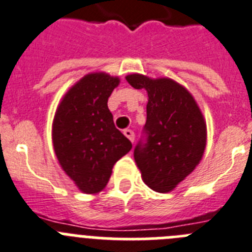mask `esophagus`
I'll return each mask as SVG.
<instances>
[{"mask_svg": "<svg viewBox=\"0 0 252 252\" xmlns=\"http://www.w3.org/2000/svg\"><path fill=\"white\" fill-rule=\"evenodd\" d=\"M124 133V135H126V138H128L129 140H130L131 143L134 142V139H135V133L133 130H130V129H126V130L123 131Z\"/></svg>", "mask_w": 252, "mask_h": 252, "instance_id": "34e87169", "label": "esophagus"}]
</instances>
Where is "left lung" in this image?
I'll use <instances>...</instances> for the list:
<instances>
[{
  "mask_svg": "<svg viewBox=\"0 0 252 252\" xmlns=\"http://www.w3.org/2000/svg\"><path fill=\"white\" fill-rule=\"evenodd\" d=\"M126 81L148 93L147 122L134 148L142 178L153 191H172L198 164L206 147V124L192 95L171 79L133 74Z\"/></svg>",
  "mask_w": 252,
  "mask_h": 252,
  "instance_id": "left-lung-1",
  "label": "left lung"
}]
</instances>
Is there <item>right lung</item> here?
<instances>
[{"instance_id":"right-lung-1","label":"right lung","mask_w":252,"mask_h":252,"mask_svg":"<svg viewBox=\"0 0 252 252\" xmlns=\"http://www.w3.org/2000/svg\"><path fill=\"white\" fill-rule=\"evenodd\" d=\"M118 84L119 79L103 72L84 76L67 92L54 118L56 157L84 193L101 191L115 163L131 149L108 109Z\"/></svg>"}]
</instances>
